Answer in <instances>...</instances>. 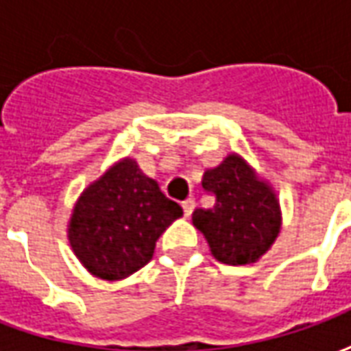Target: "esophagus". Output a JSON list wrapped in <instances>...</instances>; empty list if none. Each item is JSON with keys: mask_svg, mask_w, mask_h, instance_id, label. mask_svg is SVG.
Segmentation results:
<instances>
[{"mask_svg": "<svg viewBox=\"0 0 351 351\" xmlns=\"http://www.w3.org/2000/svg\"><path fill=\"white\" fill-rule=\"evenodd\" d=\"M182 208L184 216H191L193 208H195V199H186V201H182Z\"/></svg>", "mask_w": 351, "mask_h": 351, "instance_id": "obj_1", "label": "esophagus"}]
</instances>
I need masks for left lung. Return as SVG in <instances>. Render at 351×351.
Instances as JSON below:
<instances>
[{
	"mask_svg": "<svg viewBox=\"0 0 351 351\" xmlns=\"http://www.w3.org/2000/svg\"><path fill=\"white\" fill-rule=\"evenodd\" d=\"M213 208H197L193 226L205 235L210 252L226 265L258 261L280 231V206L272 190L235 154L203 175Z\"/></svg>",
	"mask_w": 351,
	"mask_h": 351,
	"instance_id": "obj_1",
	"label": "left lung"
}]
</instances>
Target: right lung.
<instances>
[{"label": "right lung", "instance_id": "obj_1", "mask_svg": "<svg viewBox=\"0 0 351 351\" xmlns=\"http://www.w3.org/2000/svg\"><path fill=\"white\" fill-rule=\"evenodd\" d=\"M180 216V205L156 180L133 160H122L80 195L69 243L92 274L122 280L152 259L156 241Z\"/></svg>", "mask_w": 351, "mask_h": 351}]
</instances>
